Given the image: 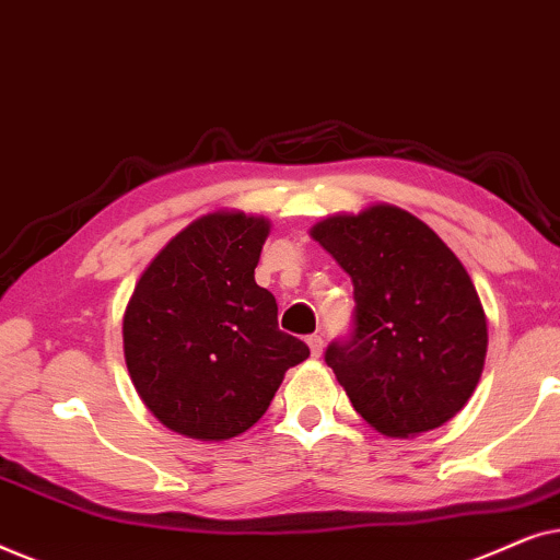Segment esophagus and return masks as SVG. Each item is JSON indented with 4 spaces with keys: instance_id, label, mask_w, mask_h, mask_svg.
Instances as JSON below:
<instances>
[{
    "instance_id": "1",
    "label": "esophagus",
    "mask_w": 560,
    "mask_h": 560,
    "mask_svg": "<svg viewBox=\"0 0 560 560\" xmlns=\"http://www.w3.org/2000/svg\"><path fill=\"white\" fill-rule=\"evenodd\" d=\"M308 349L313 357H320V351H324V339H320V336H308Z\"/></svg>"
}]
</instances>
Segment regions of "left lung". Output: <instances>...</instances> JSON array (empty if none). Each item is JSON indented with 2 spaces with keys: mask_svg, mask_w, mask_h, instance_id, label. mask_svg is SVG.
<instances>
[{
  "mask_svg": "<svg viewBox=\"0 0 560 560\" xmlns=\"http://www.w3.org/2000/svg\"><path fill=\"white\" fill-rule=\"evenodd\" d=\"M311 236L354 282V334L326 351L354 410L389 439L448 423L477 389L489 341L462 259L393 203L334 213Z\"/></svg>",
  "mask_w": 560,
  "mask_h": 560,
  "instance_id": "obj_1",
  "label": "left lung"
}]
</instances>
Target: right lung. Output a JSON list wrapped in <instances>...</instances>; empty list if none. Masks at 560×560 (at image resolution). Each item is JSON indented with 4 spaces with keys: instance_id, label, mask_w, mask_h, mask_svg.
Segmentation results:
<instances>
[{
    "instance_id": "right-lung-1",
    "label": "right lung",
    "mask_w": 560,
    "mask_h": 560,
    "mask_svg": "<svg viewBox=\"0 0 560 560\" xmlns=\"http://www.w3.org/2000/svg\"><path fill=\"white\" fill-rule=\"evenodd\" d=\"M270 219L211 211L152 257L121 320L125 362L148 410L173 433L229 441L249 431L308 347L278 328L255 282Z\"/></svg>"
}]
</instances>
